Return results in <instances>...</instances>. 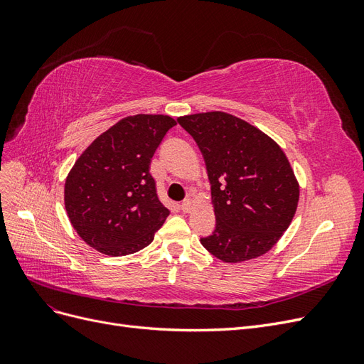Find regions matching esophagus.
Wrapping results in <instances>:
<instances>
[{
	"mask_svg": "<svg viewBox=\"0 0 364 364\" xmlns=\"http://www.w3.org/2000/svg\"><path fill=\"white\" fill-rule=\"evenodd\" d=\"M181 209H182L183 213H190L191 209H193V200L191 199H185L182 202V205H181Z\"/></svg>",
	"mask_w": 364,
	"mask_h": 364,
	"instance_id": "34e87169",
	"label": "esophagus"
}]
</instances>
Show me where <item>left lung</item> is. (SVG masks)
Wrapping results in <instances>:
<instances>
[{
    "label": "left lung",
    "instance_id": "8db88e82",
    "mask_svg": "<svg viewBox=\"0 0 364 364\" xmlns=\"http://www.w3.org/2000/svg\"><path fill=\"white\" fill-rule=\"evenodd\" d=\"M199 146L215 214V229L202 246L225 262L269 252L290 226L299 200L291 165L259 129L226 112L179 117Z\"/></svg>",
    "mask_w": 364,
    "mask_h": 364
}]
</instances>
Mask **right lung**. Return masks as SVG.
Returning <instances> with one entry per match:
<instances>
[{"instance_id": "add662e5", "label": "right lung", "mask_w": 364, "mask_h": 364, "mask_svg": "<svg viewBox=\"0 0 364 364\" xmlns=\"http://www.w3.org/2000/svg\"><path fill=\"white\" fill-rule=\"evenodd\" d=\"M168 115H132L107 129L75 161L65 182V208L86 245L109 257L149 246L170 211L156 194L150 161Z\"/></svg>"}]
</instances>
